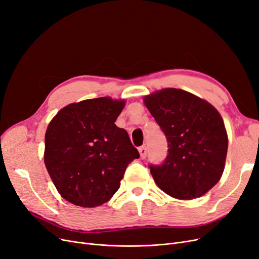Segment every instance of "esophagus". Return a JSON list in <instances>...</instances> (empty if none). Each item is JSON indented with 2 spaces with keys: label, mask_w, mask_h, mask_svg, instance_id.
<instances>
[{
  "label": "esophagus",
  "mask_w": 259,
  "mask_h": 259,
  "mask_svg": "<svg viewBox=\"0 0 259 259\" xmlns=\"http://www.w3.org/2000/svg\"><path fill=\"white\" fill-rule=\"evenodd\" d=\"M139 152L141 154V159H146V156H147V147H146V146H142V147L139 148Z\"/></svg>",
  "instance_id": "obj_1"
}]
</instances>
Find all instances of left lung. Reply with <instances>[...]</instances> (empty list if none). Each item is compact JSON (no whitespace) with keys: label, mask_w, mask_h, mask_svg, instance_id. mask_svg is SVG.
<instances>
[{"label":"left lung","mask_w":259,"mask_h":259,"mask_svg":"<svg viewBox=\"0 0 259 259\" xmlns=\"http://www.w3.org/2000/svg\"><path fill=\"white\" fill-rule=\"evenodd\" d=\"M168 143L167 156L150 172L164 193L177 199L201 197L220 180L228 134L219 112L205 100L179 89L144 98Z\"/></svg>","instance_id":"left-lung-1"}]
</instances>
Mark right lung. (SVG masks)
Here are the masks:
<instances>
[{"mask_svg":"<svg viewBox=\"0 0 259 259\" xmlns=\"http://www.w3.org/2000/svg\"><path fill=\"white\" fill-rule=\"evenodd\" d=\"M123 106L110 97L87 99L64 107L50 122L44 163L66 201L82 207L106 203L140 157L127 131L114 123Z\"/></svg>","mask_w":259,"mask_h":259,"instance_id":"add662e5","label":"right lung"}]
</instances>
